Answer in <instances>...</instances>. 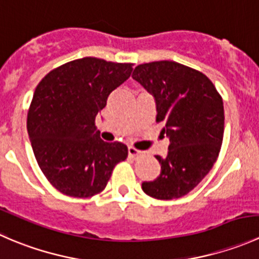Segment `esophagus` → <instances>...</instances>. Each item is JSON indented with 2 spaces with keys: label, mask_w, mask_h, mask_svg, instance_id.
I'll return each instance as SVG.
<instances>
[{
  "label": "esophagus",
  "mask_w": 259,
  "mask_h": 259,
  "mask_svg": "<svg viewBox=\"0 0 259 259\" xmlns=\"http://www.w3.org/2000/svg\"><path fill=\"white\" fill-rule=\"evenodd\" d=\"M127 153H129V156L133 159H139V158H143V156L145 155V151H142V150H138V149L133 148V146H129V149H127Z\"/></svg>",
  "instance_id": "obj_1"
}]
</instances>
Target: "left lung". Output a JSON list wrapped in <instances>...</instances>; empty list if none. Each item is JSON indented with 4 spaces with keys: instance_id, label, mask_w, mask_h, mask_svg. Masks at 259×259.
I'll use <instances>...</instances> for the list:
<instances>
[{
    "instance_id": "1",
    "label": "left lung",
    "mask_w": 259,
    "mask_h": 259,
    "mask_svg": "<svg viewBox=\"0 0 259 259\" xmlns=\"http://www.w3.org/2000/svg\"><path fill=\"white\" fill-rule=\"evenodd\" d=\"M155 99L156 121L169 138L166 156L155 155L160 176L142 184L145 194L174 199L194 189L218 158L223 142V100L213 82L200 71L174 61L138 65L133 72Z\"/></svg>"
}]
</instances>
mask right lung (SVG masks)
<instances>
[{
  "label": "right lung",
  "mask_w": 259,
  "mask_h": 259,
  "mask_svg": "<svg viewBox=\"0 0 259 259\" xmlns=\"http://www.w3.org/2000/svg\"><path fill=\"white\" fill-rule=\"evenodd\" d=\"M132 71L133 64L82 57L50 71L36 88L28 137L44 176L62 194L103 192L115 165L126 159V145L100 139L95 117Z\"/></svg>",
  "instance_id": "1"
}]
</instances>
